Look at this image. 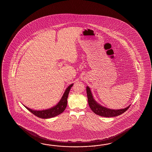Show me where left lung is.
Returning a JSON list of instances; mask_svg holds the SVG:
<instances>
[{"instance_id":"1","label":"left lung","mask_w":152,"mask_h":152,"mask_svg":"<svg viewBox=\"0 0 152 152\" xmlns=\"http://www.w3.org/2000/svg\"><path fill=\"white\" fill-rule=\"evenodd\" d=\"M86 93L90 108L95 114L100 116L105 117H113L120 115L127 110L130 107V105H129L127 108L121 110L108 109L100 105L95 101L89 87H86Z\"/></svg>"}]
</instances>
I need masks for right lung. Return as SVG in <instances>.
Listing matches in <instances>:
<instances>
[{
	"instance_id": "1",
	"label": "right lung",
	"mask_w": 152,
	"mask_h": 152,
	"mask_svg": "<svg viewBox=\"0 0 152 152\" xmlns=\"http://www.w3.org/2000/svg\"><path fill=\"white\" fill-rule=\"evenodd\" d=\"M73 84L70 85L68 88L66 89L63 96L62 97L61 99L59 101V102L56 105L55 107H53L50 109H48L46 110H31L27 107H25L30 112H31L32 114L36 115L37 117L42 118H49L54 117L55 116L59 115L61 114L64 110H65L67 104V98H68V94L69 92V90Z\"/></svg>"
}]
</instances>
